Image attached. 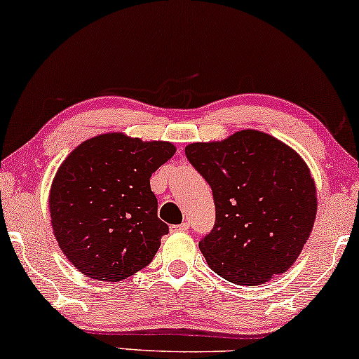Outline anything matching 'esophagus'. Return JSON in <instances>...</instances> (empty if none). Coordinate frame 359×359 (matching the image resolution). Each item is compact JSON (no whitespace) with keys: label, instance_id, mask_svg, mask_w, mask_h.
I'll list each match as a JSON object with an SVG mask.
<instances>
[{"label":"esophagus","instance_id":"34e87169","mask_svg":"<svg viewBox=\"0 0 359 359\" xmlns=\"http://www.w3.org/2000/svg\"><path fill=\"white\" fill-rule=\"evenodd\" d=\"M188 229H189L188 222H183L180 225H171V232H186Z\"/></svg>","mask_w":359,"mask_h":359}]
</instances>
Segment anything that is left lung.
I'll return each mask as SVG.
<instances>
[{
	"instance_id": "1",
	"label": "left lung",
	"mask_w": 359,
	"mask_h": 359,
	"mask_svg": "<svg viewBox=\"0 0 359 359\" xmlns=\"http://www.w3.org/2000/svg\"><path fill=\"white\" fill-rule=\"evenodd\" d=\"M184 151L214 194V229L199 242L210 269L238 286L287 271L317 214L316 181L301 155L253 129Z\"/></svg>"
}]
</instances>
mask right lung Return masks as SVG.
Here are the masks:
<instances>
[{
	"label": "right lung",
	"instance_id": "1",
	"mask_svg": "<svg viewBox=\"0 0 359 359\" xmlns=\"http://www.w3.org/2000/svg\"><path fill=\"white\" fill-rule=\"evenodd\" d=\"M175 151L170 142L109 132L85 140L63 160L48 209L58 247L78 271L117 283L154 259L168 225L156 214L150 176Z\"/></svg>",
	"mask_w": 359,
	"mask_h": 359
}]
</instances>
